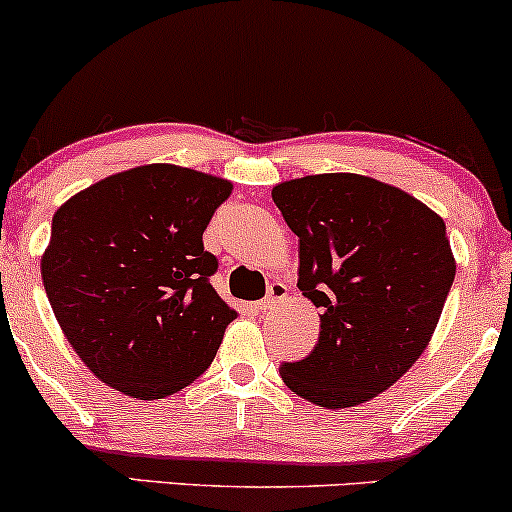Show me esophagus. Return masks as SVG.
<instances>
[{
	"instance_id": "obj_1",
	"label": "esophagus",
	"mask_w": 512,
	"mask_h": 512,
	"mask_svg": "<svg viewBox=\"0 0 512 512\" xmlns=\"http://www.w3.org/2000/svg\"><path fill=\"white\" fill-rule=\"evenodd\" d=\"M286 298H289V286H286L284 281H274V284L269 286L267 298L257 303V310H260V313H269V310H274L276 305L284 303Z\"/></svg>"
}]
</instances>
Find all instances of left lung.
Masks as SVG:
<instances>
[{
	"mask_svg": "<svg viewBox=\"0 0 512 512\" xmlns=\"http://www.w3.org/2000/svg\"><path fill=\"white\" fill-rule=\"evenodd\" d=\"M272 199L298 236V289L322 310L317 346L281 363V380L327 409L378 397L424 354L443 313L455 279L445 221L356 173L286 180Z\"/></svg>",
	"mask_w": 512,
	"mask_h": 512,
	"instance_id": "left-lung-1",
	"label": "left lung"
}]
</instances>
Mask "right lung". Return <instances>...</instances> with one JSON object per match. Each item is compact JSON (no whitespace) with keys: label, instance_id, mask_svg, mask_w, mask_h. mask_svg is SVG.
I'll return each mask as SVG.
<instances>
[{"label":"right lung","instance_id":"add662e5","mask_svg":"<svg viewBox=\"0 0 512 512\" xmlns=\"http://www.w3.org/2000/svg\"><path fill=\"white\" fill-rule=\"evenodd\" d=\"M233 185L149 163L98 180L52 216L40 260L64 337L88 370L137 399H163L214 361L236 310L209 276L202 233Z\"/></svg>","mask_w":512,"mask_h":512}]
</instances>
